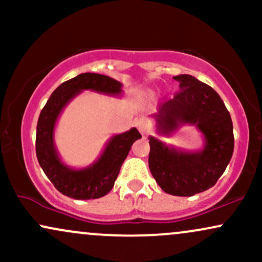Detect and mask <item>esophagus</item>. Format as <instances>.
<instances>
[{
  "instance_id": "esophagus-1",
  "label": "esophagus",
  "mask_w": 262,
  "mask_h": 262,
  "mask_svg": "<svg viewBox=\"0 0 262 262\" xmlns=\"http://www.w3.org/2000/svg\"><path fill=\"white\" fill-rule=\"evenodd\" d=\"M135 125H137L138 130H139L143 135H146L149 133V122L146 118H143V117H141V118L137 119Z\"/></svg>"
}]
</instances>
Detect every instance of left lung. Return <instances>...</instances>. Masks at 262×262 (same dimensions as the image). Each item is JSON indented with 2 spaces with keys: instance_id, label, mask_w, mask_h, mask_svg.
Listing matches in <instances>:
<instances>
[{
  "instance_id": "1",
  "label": "left lung",
  "mask_w": 262,
  "mask_h": 262,
  "mask_svg": "<svg viewBox=\"0 0 262 262\" xmlns=\"http://www.w3.org/2000/svg\"><path fill=\"white\" fill-rule=\"evenodd\" d=\"M180 91L161 104L159 128L170 134L181 124H194L206 138L200 152L177 151L150 137L149 167L161 189L172 196L189 197L217 183L234 151L233 122L221 96L191 75L173 77Z\"/></svg>"
}]
</instances>
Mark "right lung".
I'll use <instances>...</instances> for the list:
<instances>
[{
    "instance_id": "add662e5",
    "label": "right lung",
    "mask_w": 262,
    "mask_h": 262,
    "mask_svg": "<svg viewBox=\"0 0 262 262\" xmlns=\"http://www.w3.org/2000/svg\"><path fill=\"white\" fill-rule=\"evenodd\" d=\"M122 83L100 74L85 73L62 82L48 100L37 124L35 152L39 165L60 193L75 200H95L106 196L113 188L122 164L137 139L141 138L138 129L112 138L103 154L92 166L71 170L59 160L54 149L53 133L58 116L71 98L82 90L118 95Z\"/></svg>"
}]
</instances>
